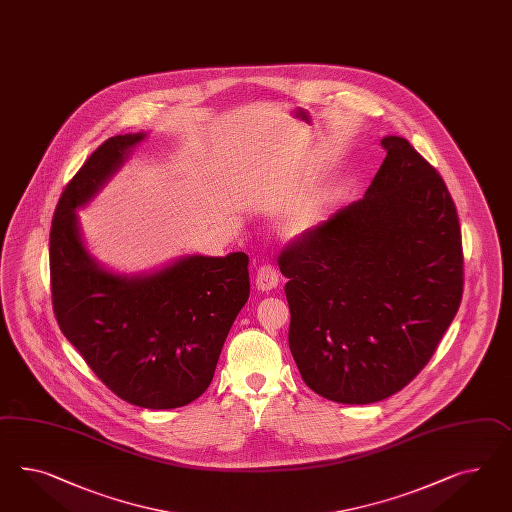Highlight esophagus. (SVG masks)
Returning a JSON list of instances; mask_svg holds the SVG:
<instances>
[{
    "instance_id": "obj_1",
    "label": "esophagus",
    "mask_w": 512,
    "mask_h": 512,
    "mask_svg": "<svg viewBox=\"0 0 512 512\" xmlns=\"http://www.w3.org/2000/svg\"><path fill=\"white\" fill-rule=\"evenodd\" d=\"M277 283H279V276H277L274 266L263 264V266L257 270L255 285H257L259 291L270 292L272 289H276Z\"/></svg>"
}]
</instances>
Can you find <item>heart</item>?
Masks as SVG:
<instances>
[{
  "instance_id": "1",
  "label": "heart",
  "mask_w": 512,
  "mask_h": 512,
  "mask_svg": "<svg viewBox=\"0 0 512 512\" xmlns=\"http://www.w3.org/2000/svg\"><path fill=\"white\" fill-rule=\"evenodd\" d=\"M317 223V212H313V210H302V212H298V214L292 216L291 221H289V231H291L292 235H305V233H309L311 229H315Z\"/></svg>"
}]
</instances>
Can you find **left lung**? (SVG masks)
Returning a JSON list of instances; mask_svg holds the SVG:
<instances>
[{
    "label": "left lung",
    "mask_w": 512,
    "mask_h": 512,
    "mask_svg": "<svg viewBox=\"0 0 512 512\" xmlns=\"http://www.w3.org/2000/svg\"><path fill=\"white\" fill-rule=\"evenodd\" d=\"M360 201L279 255L289 346L305 384L341 404L384 401L429 363L462 300L455 203L401 136Z\"/></svg>",
    "instance_id": "left-lung-1"
}]
</instances>
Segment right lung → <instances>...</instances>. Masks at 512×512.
<instances>
[{
    "label": "right lung",
    "instance_id": "add662e5",
    "mask_svg": "<svg viewBox=\"0 0 512 512\" xmlns=\"http://www.w3.org/2000/svg\"><path fill=\"white\" fill-rule=\"evenodd\" d=\"M145 132L115 136L93 152L57 203L50 233L57 322L123 401L171 410L210 386L221 348L249 298V259L180 255L147 272L111 270L91 253L78 210L121 171Z\"/></svg>",
    "mask_w": 512,
    "mask_h": 512
}]
</instances>
